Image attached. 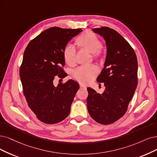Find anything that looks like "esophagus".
<instances>
[{"label":"esophagus","mask_w":157,"mask_h":157,"mask_svg":"<svg viewBox=\"0 0 157 157\" xmlns=\"http://www.w3.org/2000/svg\"><path fill=\"white\" fill-rule=\"evenodd\" d=\"M79 87H80V89H86V86L83 85H80Z\"/></svg>","instance_id":"obj_1"}]
</instances>
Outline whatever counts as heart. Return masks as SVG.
I'll return each mask as SVG.
<instances>
[{"mask_svg": "<svg viewBox=\"0 0 157 157\" xmlns=\"http://www.w3.org/2000/svg\"><path fill=\"white\" fill-rule=\"evenodd\" d=\"M75 43L81 48L89 50L92 54L94 59H98L101 56L100 50L103 48V43L96 35L91 31H86L81 34L75 40ZM63 57L65 62L70 66L75 63V48L73 45H68L64 49ZM98 73V68L92 65L82 66L73 72L72 76L79 82L87 83L94 79Z\"/></svg>", "mask_w": 157, "mask_h": 157, "instance_id": "heart-1", "label": "heart"}]
</instances>
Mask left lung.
<instances>
[{
	"label": "left lung",
	"mask_w": 157,
	"mask_h": 157,
	"mask_svg": "<svg viewBox=\"0 0 157 157\" xmlns=\"http://www.w3.org/2000/svg\"><path fill=\"white\" fill-rule=\"evenodd\" d=\"M105 40L107 57L104 68L97 78L103 83L105 90L101 94L88 87L87 109L96 122L114 123L126 113L138 85V61L131 46L113 29L103 26L93 28Z\"/></svg>",
	"instance_id": "obj_1"
}]
</instances>
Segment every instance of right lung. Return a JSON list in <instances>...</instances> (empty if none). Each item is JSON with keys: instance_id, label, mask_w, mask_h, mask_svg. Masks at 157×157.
<instances>
[{"instance_id": "obj_1", "label": "right lung", "mask_w": 157, "mask_h": 157, "mask_svg": "<svg viewBox=\"0 0 157 157\" xmlns=\"http://www.w3.org/2000/svg\"><path fill=\"white\" fill-rule=\"evenodd\" d=\"M82 30L52 27L29 43L25 50L19 75L28 107L37 118L47 124L65 120L71 111L78 83L69 79L54 85L56 78H64L63 51L68 42Z\"/></svg>"}]
</instances>
